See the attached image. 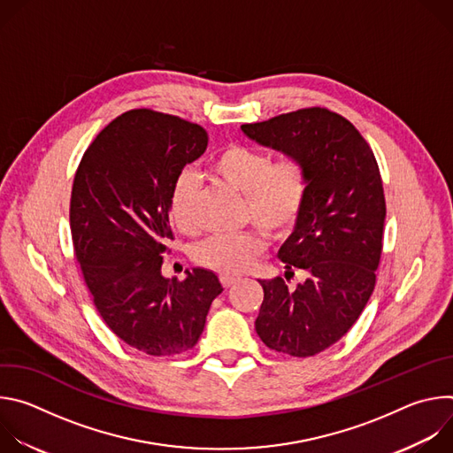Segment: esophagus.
<instances>
[{
	"label": "esophagus",
	"mask_w": 453,
	"mask_h": 453,
	"mask_svg": "<svg viewBox=\"0 0 453 453\" xmlns=\"http://www.w3.org/2000/svg\"><path fill=\"white\" fill-rule=\"evenodd\" d=\"M220 281H222V285H224L226 288H229V287H233L234 283H238L240 278H236V276H220Z\"/></svg>",
	"instance_id": "obj_1"
}]
</instances>
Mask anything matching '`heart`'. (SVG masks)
<instances>
[{
    "mask_svg": "<svg viewBox=\"0 0 453 453\" xmlns=\"http://www.w3.org/2000/svg\"><path fill=\"white\" fill-rule=\"evenodd\" d=\"M210 172L220 182L242 193V213L271 238H285L296 227L308 196V173L296 156L271 161L260 149L233 143L219 150L210 161ZM196 177L182 173L175 179L168 196V217L173 227L184 234L197 231ZM265 249L257 231L236 234H213L193 249V260L224 276L242 274L256 256Z\"/></svg>",
    "mask_w": 453,
    "mask_h": 453,
    "instance_id": "heart-1",
    "label": "heart"
}]
</instances>
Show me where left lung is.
<instances>
[{"mask_svg": "<svg viewBox=\"0 0 453 453\" xmlns=\"http://www.w3.org/2000/svg\"><path fill=\"white\" fill-rule=\"evenodd\" d=\"M262 147L296 156L308 173L303 213L278 250L285 278L260 280L264 303L256 334L274 351L313 357L355 325L376 283L385 222L378 163L355 125L337 112L308 107L242 125Z\"/></svg>", "mask_w": 453, "mask_h": 453, "instance_id": "left-lung-1", "label": "left lung"}]
</instances>
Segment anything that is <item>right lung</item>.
I'll return each mask as SVG.
<instances>
[{
  "label": "right lung",
  "mask_w": 453,
  "mask_h": 453,
  "mask_svg": "<svg viewBox=\"0 0 453 453\" xmlns=\"http://www.w3.org/2000/svg\"><path fill=\"white\" fill-rule=\"evenodd\" d=\"M206 147L201 125L133 109L95 138L75 173L72 238L95 306L116 337L152 357L196 346L224 290L208 269L186 271L184 281L161 273L173 240L170 189Z\"/></svg>",
  "instance_id": "right-lung-1"
}]
</instances>
